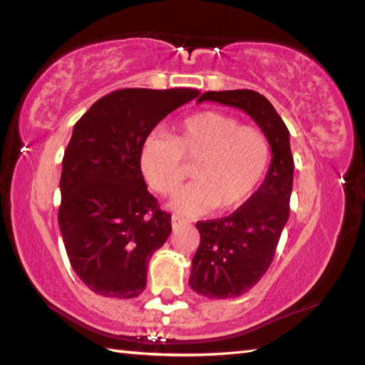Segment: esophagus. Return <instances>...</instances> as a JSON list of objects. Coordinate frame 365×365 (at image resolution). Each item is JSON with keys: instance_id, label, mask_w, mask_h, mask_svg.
<instances>
[{"instance_id": "34e87169", "label": "esophagus", "mask_w": 365, "mask_h": 365, "mask_svg": "<svg viewBox=\"0 0 365 365\" xmlns=\"http://www.w3.org/2000/svg\"><path fill=\"white\" fill-rule=\"evenodd\" d=\"M170 223H172V227H174V228H178V227H182V225L187 223V220H185L183 217L172 215V218H170Z\"/></svg>"}]
</instances>
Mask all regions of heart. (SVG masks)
Instances as JSON below:
<instances>
[{
    "label": "heart",
    "instance_id": "1",
    "mask_svg": "<svg viewBox=\"0 0 365 365\" xmlns=\"http://www.w3.org/2000/svg\"><path fill=\"white\" fill-rule=\"evenodd\" d=\"M268 160V142L260 130L217 110L183 119L172 138L150 135L140 155L145 178L163 195L174 193L188 175L187 164H195L196 182L170 201L172 209L190 217L241 204L262 182Z\"/></svg>",
    "mask_w": 365,
    "mask_h": 365
}]
</instances>
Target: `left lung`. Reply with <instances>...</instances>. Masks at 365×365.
<instances>
[{"label": "left lung", "mask_w": 365, "mask_h": 365, "mask_svg": "<svg viewBox=\"0 0 365 365\" xmlns=\"http://www.w3.org/2000/svg\"><path fill=\"white\" fill-rule=\"evenodd\" d=\"M217 102L247 113L267 137L271 164L254 195L228 217L197 222L201 242L191 260L190 287L207 298H235L267 273L289 220L294 158L289 129L267 97L255 91H209L197 102Z\"/></svg>", "instance_id": "obj_1"}]
</instances>
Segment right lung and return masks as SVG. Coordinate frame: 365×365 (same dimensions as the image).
I'll list each match as a JSON object with an SVG mask.
<instances>
[{"label":"right lung","instance_id":"right-lung-1","mask_svg":"<svg viewBox=\"0 0 365 365\" xmlns=\"http://www.w3.org/2000/svg\"><path fill=\"white\" fill-rule=\"evenodd\" d=\"M200 96L196 89H119L73 128L61 175L58 228L71 268L92 292L134 298L150 258L168 241L170 215L148 193L140 169L150 132Z\"/></svg>","mask_w":365,"mask_h":365}]
</instances>
